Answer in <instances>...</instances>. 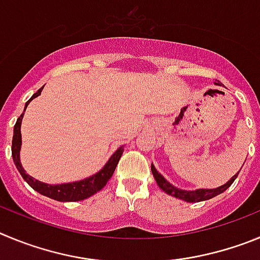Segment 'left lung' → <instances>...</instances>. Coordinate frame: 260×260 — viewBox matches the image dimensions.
Returning <instances> with one entry per match:
<instances>
[{
  "instance_id": "1",
  "label": "left lung",
  "mask_w": 260,
  "mask_h": 260,
  "mask_svg": "<svg viewBox=\"0 0 260 260\" xmlns=\"http://www.w3.org/2000/svg\"><path fill=\"white\" fill-rule=\"evenodd\" d=\"M151 172H153L154 177H155L156 184L159 185V188L162 189V190H165L167 194H171V196L180 198V200L186 201V202H201V201L210 200V198L215 197V196H217V194H220L223 193L224 190H226L229 186L232 185L233 181L236 180V177L238 176V174L235 175V176L229 180L226 184H224V185L219 186V188L216 189H197V190L189 191V190H181V189H177L176 186L171 185L170 182H168L167 180H166L165 177H163L162 175L159 174L158 171L155 170V167H154L153 165H151Z\"/></svg>"
}]
</instances>
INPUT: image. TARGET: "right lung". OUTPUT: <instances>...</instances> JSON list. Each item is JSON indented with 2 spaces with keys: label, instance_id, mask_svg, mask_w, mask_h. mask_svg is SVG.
Instances as JSON below:
<instances>
[{
  "label": "right lung",
  "instance_id": "obj_1",
  "mask_svg": "<svg viewBox=\"0 0 260 260\" xmlns=\"http://www.w3.org/2000/svg\"><path fill=\"white\" fill-rule=\"evenodd\" d=\"M44 88V86H43ZM43 88H40L36 93L31 97L29 101H27L25 104V109H27L28 104L34 100L35 97L41 94V90ZM24 109V111H25ZM22 118L23 114L18 118L15 125H14V136H13V145H11V153H13V159L14 163H15L16 168L20 172L23 179L29 184L31 188H34L35 190L39 191L40 194L46 196L49 198H53L55 201H60V202H76V201H83L85 198L90 197L93 194H95L97 191L101 190L105 185L107 184V181L110 180V177L113 176L114 171H115L116 166H118L119 159H120L121 154L124 147H119L118 150L113 154V156L109 159V162L105 165V167L102 168L100 172H97L93 176L88 177L85 180H81V181L76 182H70V184H60V185H49L45 182H41L39 180H35L34 177H31L29 175L25 174L24 168L22 167V163H20L19 159V150H20V144H22V135H20V124H22Z\"/></svg>",
  "mask_w": 260,
  "mask_h": 260
}]
</instances>
